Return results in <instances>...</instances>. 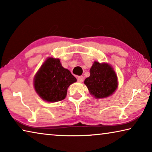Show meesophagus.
<instances>
[{
  "label": "esophagus",
  "instance_id": "1",
  "mask_svg": "<svg viewBox=\"0 0 152 152\" xmlns=\"http://www.w3.org/2000/svg\"><path fill=\"white\" fill-rule=\"evenodd\" d=\"M78 82H82L84 81V76H78Z\"/></svg>",
  "mask_w": 152,
  "mask_h": 152
}]
</instances>
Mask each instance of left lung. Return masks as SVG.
<instances>
[{
  "instance_id": "1",
  "label": "left lung",
  "mask_w": 152,
  "mask_h": 152,
  "mask_svg": "<svg viewBox=\"0 0 152 152\" xmlns=\"http://www.w3.org/2000/svg\"><path fill=\"white\" fill-rule=\"evenodd\" d=\"M91 75L84 80L90 94L96 99H104L114 93L118 86L117 76L107 63L95 61L90 70Z\"/></svg>"
}]
</instances>
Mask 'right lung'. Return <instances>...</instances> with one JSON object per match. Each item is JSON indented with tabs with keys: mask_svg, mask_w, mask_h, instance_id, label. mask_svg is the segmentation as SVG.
<instances>
[{
	"mask_svg": "<svg viewBox=\"0 0 152 152\" xmlns=\"http://www.w3.org/2000/svg\"><path fill=\"white\" fill-rule=\"evenodd\" d=\"M76 81L70 72L61 66L60 59L48 58L36 73L33 84L43 100L54 102L65 99L69 86Z\"/></svg>",
	"mask_w": 152,
	"mask_h": 152,
	"instance_id": "obj_1",
	"label": "right lung"
}]
</instances>
